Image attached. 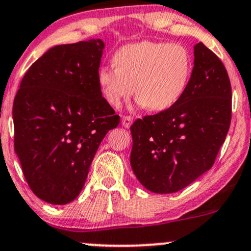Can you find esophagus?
Wrapping results in <instances>:
<instances>
[{"instance_id":"esophagus-1","label":"esophagus","mask_w":251,"mask_h":251,"mask_svg":"<svg viewBox=\"0 0 251 251\" xmlns=\"http://www.w3.org/2000/svg\"><path fill=\"white\" fill-rule=\"evenodd\" d=\"M132 121H133V118L130 117V115H126V117H123V119H121V124H123L124 127L128 128L131 126Z\"/></svg>"}]
</instances>
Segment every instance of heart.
I'll return each instance as SVG.
<instances>
[{"label":"heart","mask_w":251,"mask_h":251,"mask_svg":"<svg viewBox=\"0 0 251 251\" xmlns=\"http://www.w3.org/2000/svg\"><path fill=\"white\" fill-rule=\"evenodd\" d=\"M114 65L100 68L98 82L104 100L119 107L132 92L140 106L162 112L186 92L193 71L189 50L181 44L142 41L118 50Z\"/></svg>","instance_id":"obj_1"}]
</instances>
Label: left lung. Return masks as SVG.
Returning a JSON list of instances; mask_svg holds the SVG:
<instances>
[{
    "label": "left lung",
    "instance_id": "1",
    "mask_svg": "<svg viewBox=\"0 0 251 251\" xmlns=\"http://www.w3.org/2000/svg\"><path fill=\"white\" fill-rule=\"evenodd\" d=\"M231 98L224 64L198 43L191 79L180 100L131 126V167L148 191L178 192L211 169L230 127Z\"/></svg>",
    "mask_w": 251,
    "mask_h": 251
}]
</instances>
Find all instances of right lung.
I'll list each match as a JSON object with an SVG mask.
<instances>
[{"label":"right lung","mask_w":251,"mask_h":251,"mask_svg":"<svg viewBox=\"0 0 251 251\" xmlns=\"http://www.w3.org/2000/svg\"><path fill=\"white\" fill-rule=\"evenodd\" d=\"M103 49L101 39L50 49L14 99V149L29 188L49 203L78 197L99 145L120 123L98 82Z\"/></svg>","instance_id":"add662e5"}]
</instances>
